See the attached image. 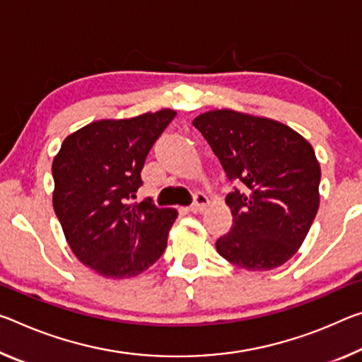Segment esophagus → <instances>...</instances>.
Masks as SVG:
<instances>
[{
	"mask_svg": "<svg viewBox=\"0 0 362 362\" xmlns=\"http://www.w3.org/2000/svg\"><path fill=\"white\" fill-rule=\"evenodd\" d=\"M208 204H209L208 197H206V194H203V193H198V194H194V203L190 206V208H188V211H190V212H203L206 208H208Z\"/></svg>",
	"mask_w": 362,
	"mask_h": 362,
	"instance_id": "34e87169",
	"label": "esophagus"
}]
</instances>
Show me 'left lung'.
Instances as JSON below:
<instances>
[{
  "mask_svg": "<svg viewBox=\"0 0 362 362\" xmlns=\"http://www.w3.org/2000/svg\"><path fill=\"white\" fill-rule=\"evenodd\" d=\"M193 125L230 180V232L216 242L223 259L248 271H271L300 250L319 209L320 165L311 143L279 120L212 109Z\"/></svg>",
  "mask_w": 362,
  "mask_h": 362,
  "instance_id": "left-lung-1",
  "label": "left lung"
}]
</instances>
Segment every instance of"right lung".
<instances>
[{"mask_svg": "<svg viewBox=\"0 0 362 362\" xmlns=\"http://www.w3.org/2000/svg\"><path fill=\"white\" fill-rule=\"evenodd\" d=\"M164 107L100 119L74 132L53 159V208L77 259L106 279H130L164 253L174 208L132 203L154 141L175 116Z\"/></svg>", "mask_w": 362, "mask_h": 362, "instance_id": "obj_1", "label": "right lung"}]
</instances>
